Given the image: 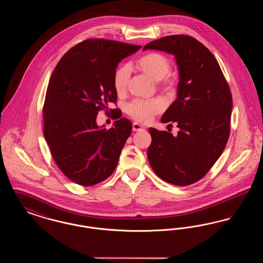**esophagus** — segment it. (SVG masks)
I'll use <instances>...</instances> for the list:
<instances>
[{
    "mask_svg": "<svg viewBox=\"0 0 263 263\" xmlns=\"http://www.w3.org/2000/svg\"><path fill=\"white\" fill-rule=\"evenodd\" d=\"M144 129V126L140 125L139 123H133V131H140V130H143Z\"/></svg>",
    "mask_w": 263,
    "mask_h": 263,
    "instance_id": "obj_1",
    "label": "esophagus"
}]
</instances>
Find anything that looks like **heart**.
Wrapping results in <instances>:
<instances>
[{"mask_svg": "<svg viewBox=\"0 0 263 263\" xmlns=\"http://www.w3.org/2000/svg\"><path fill=\"white\" fill-rule=\"evenodd\" d=\"M137 68L154 82H161L171 71L170 60L160 53H150L137 61ZM131 69L128 65L120 67L114 76V88L118 93L125 91L130 79ZM163 109V100H133L127 105V113L136 121L148 123L153 117Z\"/></svg>", "mask_w": 263, "mask_h": 263, "instance_id": "heart-1", "label": "heart"}]
</instances>
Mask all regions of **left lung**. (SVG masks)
I'll list each match as a JSON object with an SVG mask.
<instances>
[{
  "instance_id": "1",
  "label": "left lung",
  "mask_w": 263,
  "mask_h": 263,
  "mask_svg": "<svg viewBox=\"0 0 263 263\" xmlns=\"http://www.w3.org/2000/svg\"><path fill=\"white\" fill-rule=\"evenodd\" d=\"M147 49L174 55L179 80L177 98L161 119L176 122L179 131L174 136L150 128L148 160L160 178L186 186L200 180L225 150L231 90L214 55L195 38L165 36L148 43L143 50Z\"/></svg>"
}]
</instances>
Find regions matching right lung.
Returning a JSON list of instances; mask_svg holds the SVG:
<instances>
[{"instance_id": "add662e5", "label": "right lung", "mask_w": 263, "mask_h": 263, "mask_svg": "<svg viewBox=\"0 0 263 263\" xmlns=\"http://www.w3.org/2000/svg\"><path fill=\"white\" fill-rule=\"evenodd\" d=\"M140 48L88 39L66 52L51 75L43 134L55 163L75 183L95 185L112 175L117 165L132 123L120 118L107 130L97 124V115L117 100V65Z\"/></svg>"}]
</instances>
